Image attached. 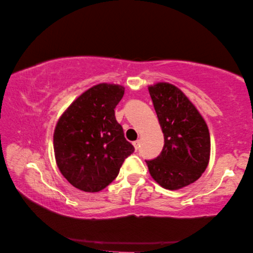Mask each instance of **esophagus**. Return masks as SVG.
Returning <instances> with one entry per match:
<instances>
[{"mask_svg": "<svg viewBox=\"0 0 253 253\" xmlns=\"http://www.w3.org/2000/svg\"><path fill=\"white\" fill-rule=\"evenodd\" d=\"M133 146L135 148V150H138L139 147H140V141H139V140H136V141L133 142Z\"/></svg>", "mask_w": 253, "mask_h": 253, "instance_id": "1", "label": "esophagus"}]
</instances>
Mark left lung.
<instances>
[{"label":"left lung","instance_id":"left-lung-1","mask_svg":"<svg viewBox=\"0 0 253 253\" xmlns=\"http://www.w3.org/2000/svg\"><path fill=\"white\" fill-rule=\"evenodd\" d=\"M163 130V151L146 160L151 177L166 189H179L196 181L210 160L209 127L200 112L176 86L158 83L149 87Z\"/></svg>","mask_w":253,"mask_h":253}]
</instances>
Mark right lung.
<instances>
[{
	"mask_svg": "<svg viewBox=\"0 0 253 253\" xmlns=\"http://www.w3.org/2000/svg\"><path fill=\"white\" fill-rule=\"evenodd\" d=\"M123 94L120 85L93 86L58 120L53 133L57 166L66 179L83 192L105 188L134 151L115 119L114 109Z\"/></svg>",
	"mask_w": 253,
	"mask_h": 253,
	"instance_id": "add662e5",
	"label": "right lung"
}]
</instances>
